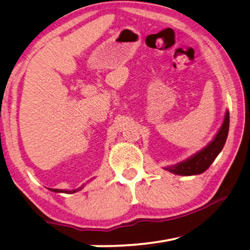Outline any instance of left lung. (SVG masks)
Wrapping results in <instances>:
<instances>
[{
	"label": "left lung",
	"mask_w": 250,
	"mask_h": 250,
	"mask_svg": "<svg viewBox=\"0 0 250 250\" xmlns=\"http://www.w3.org/2000/svg\"><path fill=\"white\" fill-rule=\"evenodd\" d=\"M228 130H229V112L228 110L225 113L223 125L217 131L213 140L202 150L196 152L195 154L189 156L182 162H179L173 166H168L163 167L166 171H168L176 175H197L205 172L210 167V164L214 162V160L217 158V155L221 153L224 146H225Z\"/></svg>",
	"instance_id": "obj_1"
}]
</instances>
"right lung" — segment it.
<instances>
[{
	"label": "right lung",
	"instance_id": "add662e5",
	"mask_svg": "<svg viewBox=\"0 0 250 250\" xmlns=\"http://www.w3.org/2000/svg\"><path fill=\"white\" fill-rule=\"evenodd\" d=\"M83 185H82V186H80V188H76V189H71V191H69V189H57V188H49V189H50V191H52V192H55V193H66V194H73V193H76V192L80 191V189L83 188Z\"/></svg>",
	"mask_w": 250,
	"mask_h": 250
}]
</instances>
